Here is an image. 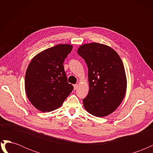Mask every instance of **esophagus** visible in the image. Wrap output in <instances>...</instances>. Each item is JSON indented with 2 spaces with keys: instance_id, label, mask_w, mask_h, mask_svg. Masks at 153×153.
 Listing matches in <instances>:
<instances>
[{
  "instance_id": "1",
  "label": "esophagus",
  "mask_w": 153,
  "mask_h": 153,
  "mask_svg": "<svg viewBox=\"0 0 153 153\" xmlns=\"http://www.w3.org/2000/svg\"><path fill=\"white\" fill-rule=\"evenodd\" d=\"M73 86H74V89L76 90L77 88H78V84H75V85H73Z\"/></svg>"
}]
</instances>
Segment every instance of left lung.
<instances>
[{
	"label": "left lung",
	"mask_w": 153,
	"mask_h": 153,
	"mask_svg": "<svg viewBox=\"0 0 153 153\" xmlns=\"http://www.w3.org/2000/svg\"><path fill=\"white\" fill-rule=\"evenodd\" d=\"M77 53L88 68L89 91L83 100L85 109L103 117L117 108L126 91V73L121 59L107 45L91 43L81 45Z\"/></svg>",
	"instance_id": "left-lung-1"
}]
</instances>
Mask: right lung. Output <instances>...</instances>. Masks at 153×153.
Masks as SVG:
<instances>
[{
    "mask_svg": "<svg viewBox=\"0 0 153 153\" xmlns=\"http://www.w3.org/2000/svg\"><path fill=\"white\" fill-rule=\"evenodd\" d=\"M72 48L68 44L55 45L37 54L29 64L25 92L32 105L41 112L59 108L73 89L68 83L63 66Z\"/></svg>",
    "mask_w": 153,
    "mask_h": 153,
    "instance_id": "1",
    "label": "right lung"
}]
</instances>
